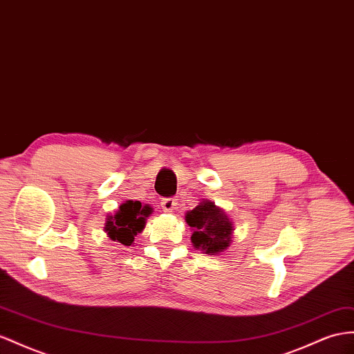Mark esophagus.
I'll return each mask as SVG.
<instances>
[{
	"label": "esophagus",
	"mask_w": 354,
	"mask_h": 354,
	"mask_svg": "<svg viewBox=\"0 0 354 354\" xmlns=\"http://www.w3.org/2000/svg\"><path fill=\"white\" fill-rule=\"evenodd\" d=\"M176 201L174 197H167V198H162L161 201V209L165 212H174V209L176 207Z\"/></svg>",
	"instance_id": "esophagus-1"
}]
</instances>
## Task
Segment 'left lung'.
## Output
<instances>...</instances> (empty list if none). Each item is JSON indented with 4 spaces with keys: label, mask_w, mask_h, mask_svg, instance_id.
Wrapping results in <instances>:
<instances>
[{
    "label": "left lung",
    "mask_w": 354,
    "mask_h": 354,
    "mask_svg": "<svg viewBox=\"0 0 354 354\" xmlns=\"http://www.w3.org/2000/svg\"><path fill=\"white\" fill-rule=\"evenodd\" d=\"M187 224L192 227L193 245L205 254H220L232 242L233 224L221 207L205 201L185 215Z\"/></svg>",
    "instance_id": "1"
}]
</instances>
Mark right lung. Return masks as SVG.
<instances>
[{"mask_svg":"<svg viewBox=\"0 0 354 354\" xmlns=\"http://www.w3.org/2000/svg\"><path fill=\"white\" fill-rule=\"evenodd\" d=\"M151 214V206H142V203L138 201H127L120 206V211H116L115 215L107 216L104 230L112 241L120 242L125 247H130L136 234L145 229L147 216Z\"/></svg>","mask_w":354,"mask_h":354,"instance_id":"obj_1","label":"right lung"}]
</instances>
